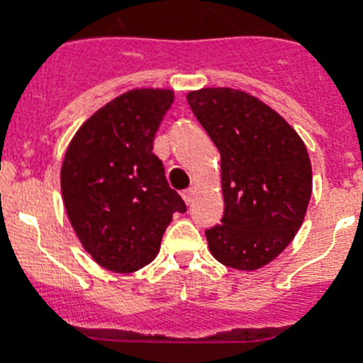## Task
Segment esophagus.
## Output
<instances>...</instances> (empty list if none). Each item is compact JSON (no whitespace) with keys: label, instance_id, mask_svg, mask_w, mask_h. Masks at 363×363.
Listing matches in <instances>:
<instances>
[{"label":"esophagus","instance_id":"34e87169","mask_svg":"<svg viewBox=\"0 0 363 363\" xmlns=\"http://www.w3.org/2000/svg\"><path fill=\"white\" fill-rule=\"evenodd\" d=\"M182 199L186 201V205L192 203V199H194V190H192V188H188V190H184V192H182Z\"/></svg>","mask_w":363,"mask_h":363}]
</instances>
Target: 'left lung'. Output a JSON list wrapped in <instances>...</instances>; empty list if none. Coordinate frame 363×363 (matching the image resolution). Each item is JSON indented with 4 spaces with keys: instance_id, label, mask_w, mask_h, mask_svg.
I'll return each mask as SVG.
<instances>
[{
    "instance_id": "1",
    "label": "left lung",
    "mask_w": 363,
    "mask_h": 363,
    "mask_svg": "<svg viewBox=\"0 0 363 363\" xmlns=\"http://www.w3.org/2000/svg\"><path fill=\"white\" fill-rule=\"evenodd\" d=\"M186 99L220 152L224 215L205 230L211 254L233 269H258L303 222L313 190L307 148L279 113L241 90L203 88Z\"/></svg>"
}]
</instances>
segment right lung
Returning <instances> with one entry per match:
<instances>
[{"mask_svg": "<svg viewBox=\"0 0 363 363\" xmlns=\"http://www.w3.org/2000/svg\"><path fill=\"white\" fill-rule=\"evenodd\" d=\"M171 104V90H130L90 116L67 147L65 211L82 247L105 269L131 273L150 264L173 213H186L152 152Z\"/></svg>", "mask_w": 363, "mask_h": 363, "instance_id": "obj_1", "label": "right lung"}]
</instances>
